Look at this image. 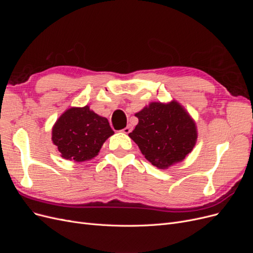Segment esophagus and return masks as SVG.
<instances>
[{
	"label": "esophagus",
	"instance_id": "obj_1",
	"mask_svg": "<svg viewBox=\"0 0 253 253\" xmlns=\"http://www.w3.org/2000/svg\"><path fill=\"white\" fill-rule=\"evenodd\" d=\"M132 129H133V126H132L131 125H127L124 129H122V133L128 134V133H131V132H132Z\"/></svg>",
	"mask_w": 253,
	"mask_h": 253
}]
</instances>
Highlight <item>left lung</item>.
Returning a JSON list of instances; mask_svg holds the SVG:
<instances>
[{
    "mask_svg": "<svg viewBox=\"0 0 253 253\" xmlns=\"http://www.w3.org/2000/svg\"><path fill=\"white\" fill-rule=\"evenodd\" d=\"M135 116L138 124L128 136L145 159L158 169L165 170L182 162L195 147V121L176 100L151 102Z\"/></svg>",
    "mask_w": 253,
    "mask_h": 253,
    "instance_id": "1",
    "label": "left lung"
}]
</instances>
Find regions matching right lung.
Listing matches in <instances>:
<instances>
[{
	"mask_svg": "<svg viewBox=\"0 0 253 253\" xmlns=\"http://www.w3.org/2000/svg\"><path fill=\"white\" fill-rule=\"evenodd\" d=\"M114 134L109 120L88 105L72 106L57 119L51 140L60 155L74 163L88 162L98 155L105 140Z\"/></svg>",
	"mask_w": 253,
	"mask_h": 253,
	"instance_id": "obj_1",
	"label": "right lung"
}]
</instances>
